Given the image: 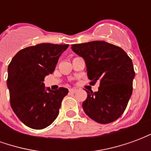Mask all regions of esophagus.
Wrapping results in <instances>:
<instances>
[{"instance_id":"obj_1","label":"esophagus","mask_w":151,"mask_h":151,"mask_svg":"<svg viewBox=\"0 0 151 151\" xmlns=\"http://www.w3.org/2000/svg\"><path fill=\"white\" fill-rule=\"evenodd\" d=\"M76 91H77V90H76V89H69V93L74 94Z\"/></svg>"}]
</instances>
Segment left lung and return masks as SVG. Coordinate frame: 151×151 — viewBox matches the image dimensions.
<instances>
[{
    "instance_id": "8db88e82",
    "label": "left lung",
    "mask_w": 151,
    "mask_h": 151,
    "mask_svg": "<svg viewBox=\"0 0 151 151\" xmlns=\"http://www.w3.org/2000/svg\"><path fill=\"white\" fill-rule=\"evenodd\" d=\"M72 50L82 56L91 83L99 82V91L87 92L82 103L85 113L100 124H108L123 114L133 92L135 77L132 60L120 47L105 41L73 44Z\"/></svg>"
}]
</instances>
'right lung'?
<instances>
[{"mask_svg":"<svg viewBox=\"0 0 151 151\" xmlns=\"http://www.w3.org/2000/svg\"><path fill=\"white\" fill-rule=\"evenodd\" d=\"M69 44L40 43L20 50L8 66L7 86L10 105L27 126L42 129L59 114L68 89L45 88L44 78L55 70L60 56Z\"/></svg>","mask_w":151,"mask_h":151,"instance_id":"1","label":"right lung"}]
</instances>
